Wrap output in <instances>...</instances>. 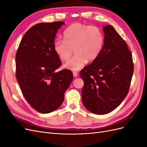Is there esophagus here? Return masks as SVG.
<instances>
[{
    "label": "esophagus",
    "instance_id": "1",
    "mask_svg": "<svg viewBox=\"0 0 147 147\" xmlns=\"http://www.w3.org/2000/svg\"><path fill=\"white\" fill-rule=\"evenodd\" d=\"M73 75L74 77H77L78 76V73L77 71H75V72H73Z\"/></svg>",
    "mask_w": 147,
    "mask_h": 147
}]
</instances>
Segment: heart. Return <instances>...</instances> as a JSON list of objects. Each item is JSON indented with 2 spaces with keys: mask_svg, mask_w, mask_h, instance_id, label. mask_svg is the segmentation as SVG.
I'll return each instance as SVG.
<instances>
[{
  "mask_svg": "<svg viewBox=\"0 0 147 147\" xmlns=\"http://www.w3.org/2000/svg\"><path fill=\"white\" fill-rule=\"evenodd\" d=\"M63 38L54 42V51L61 61H66L74 50L76 55L64 64L65 68L73 71L82 69L88 61L96 59L104 44V35L100 28L79 23L70 25L64 30Z\"/></svg>",
  "mask_w": 147,
  "mask_h": 147,
  "instance_id": "b5f03b06",
  "label": "heart"
}]
</instances>
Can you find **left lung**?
Wrapping results in <instances>:
<instances>
[{"label":"left lung","instance_id":"left-lung-1","mask_svg":"<svg viewBox=\"0 0 147 147\" xmlns=\"http://www.w3.org/2000/svg\"><path fill=\"white\" fill-rule=\"evenodd\" d=\"M103 30L104 44L100 54L80 72L84 82L83 104L97 115L109 113L121 103L134 72L131 52L126 42L111 25Z\"/></svg>","mask_w":147,"mask_h":147}]
</instances>
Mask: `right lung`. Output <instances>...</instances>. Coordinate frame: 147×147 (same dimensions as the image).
Masks as SVG:
<instances>
[{"instance_id": "1", "label": "right lung", "mask_w": 147, "mask_h": 147, "mask_svg": "<svg viewBox=\"0 0 147 147\" xmlns=\"http://www.w3.org/2000/svg\"><path fill=\"white\" fill-rule=\"evenodd\" d=\"M64 22L42 23L25 34L16 55V77L22 93L37 112L48 113L58 109L73 80L67 69L56 72L61 65L54 51L55 38Z\"/></svg>"}]
</instances>
